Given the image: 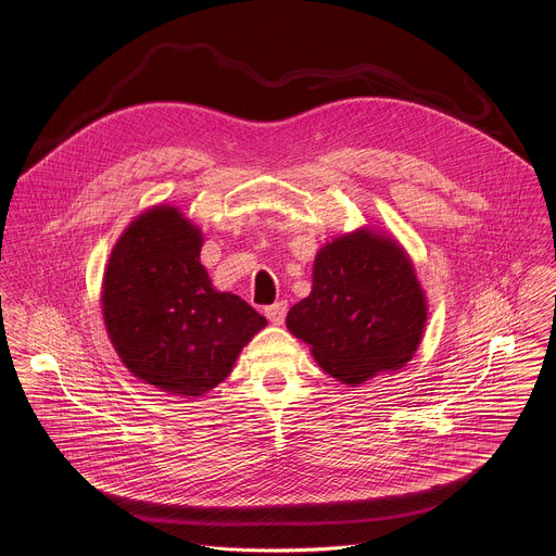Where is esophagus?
<instances>
[{
    "label": "esophagus",
    "mask_w": 556,
    "mask_h": 556,
    "mask_svg": "<svg viewBox=\"0 0 556 556\" xmlns=\"http://www.w3.org/2000/svg\"><path fill=\"white\" fill-rule=\"evenodd\" d=\"M286 312H288V303L286 301H277L273 305L266 307V316L275 324V326H281L283 319H286Z\"/></svg>",
    "instance_id": "obj_1"
}]
</instances>
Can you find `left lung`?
I'll return each mask as SVG.
<instances>
[{"label": "left lung", "mask_w": 556, "mask_h": 556, "mask_svg": "<svg viewBox=\"0 0 556 556\" xmlns=\"http://www.w3.org/2000/svg\"><path fill=\"white\" fill-rule=\"evenodd\" d=\"M427 324V296L403 247L358 228L326 244L314 260L312 292L286 316L332 378L358 387L405 367Z\"/></svg>", "instance_id": "1"}]
</instances>
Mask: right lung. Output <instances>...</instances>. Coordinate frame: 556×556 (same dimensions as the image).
Wrapping results in <instances>:
<instances>
[{"instance_id":"obj_1","label":"right lung","mask_w":556,"mask_h":556,"mask_svg":"<svg viewBox=\"0 0 556 556\" xmlns=\"http://www.w3.org/2000/svg\"><path fill=\"white\" fill-rule=\"evenodd\" d=\"M202 232L176 206L138 215L112 249L103 319L125 367L147 384L198 399L232 369L266 319L217 292L200 264Z\"/></svg>"}]
</instances>
